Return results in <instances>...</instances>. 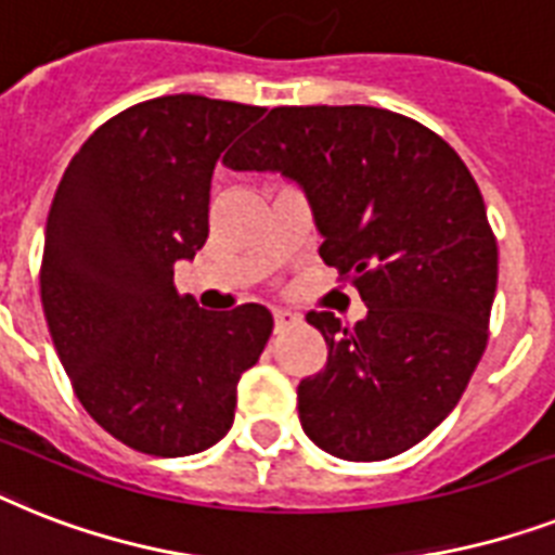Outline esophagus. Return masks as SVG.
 <instances>
[{
    "label": "esophagus",
    "mask_w": 555,
    "mask_h": 555,
    "mask_svg": "<svg viewBox=\"0 0 555 555\" xmlns=\"http://www.w3.org/2000/svg\"><path fill=\"white\" fill-rule=\"evenodd\" d=\"M293 324H299V317H296V313H291V310H273V327H276V333L287 331Z\"/></svg>",
    "instance_id": "obj_1"
}]
</instances>
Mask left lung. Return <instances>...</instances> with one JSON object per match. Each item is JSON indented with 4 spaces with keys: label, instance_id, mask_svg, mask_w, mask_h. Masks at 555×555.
<instances>
[{
    "label": "left lung",
    "instance_id": "8db88e82",
    "mask_svg": "<svg viewBox=\"0 0 555 555\" xmlns=\"http://www.w3.org/2000/svg\"><path fill=\"white\" fill-rule=\"evenodd\" d=\"M224 165L299 184L319 256L353 282L367 317L308 322L327 364L299 382V422L331 456L382 462L456 408L485 345L499 247L479 184L425 125L385 107H273Z\"/></svg>",
    "mask_w": 555,
    "mask_h": 555
}]
</instances>
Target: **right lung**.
Instances as JSON below:
<instances>
[{
  "instance_id": "obj_1",
  "label": "right lung",
  "mask_w": 555,
  "mask_h": 555,
  "mask_svg": "<svg viewBox=\"0 0 555 555\" xmlns=\"http://www.w3.org/2000/svg\"><path fill=\"white\" fill-rule=\"evenodd\" d=\"M262 114L193 93L139 102L90 133L53 196L39 273L53 348L93 422L139 453L222 439L273 331L262 305L214 313L173 285L205 245L216 159Z\"/></svg>"
}]
</instances>
